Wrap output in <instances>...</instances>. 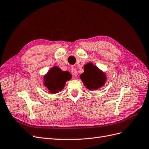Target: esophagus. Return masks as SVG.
<instances>
[{
    "mask_svg": "<svg viewBox=\"0 0 149 149\" xmlns=\"http://www.w3.org/2000/svg\"><path fill=\"white\" fill-rule=\"evenodd\" d=\"M71 73H72V74H73L74 77H77L78 76L77 71H76V70L74 68H71Z\"/></svg>",
    "mask_w": 149,
    "mask_h": 149,
    "instance_id": "esophagus-1",
    "label": "esophagus"
}]
</instances>
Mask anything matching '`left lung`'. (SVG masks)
Instances as JSON below:
<instances>
[{
  "label": "left lung",
  "mask_w": 149,
  "mask_h": 149,
  "mask_svg": "<svg viewBox=\"0 0 149 149\" xmlns=\"http://www.w3.org/2000/svg\"><path fill=\"white\" fill-rule=\"evenodd\" d=\"M84 72L80 75V78L88 89L96 90L102 87L106 81V76L98 68L91 63L85 66Z\"/></svg>",
  "instance_id": "8db88e82"
}]
</instances>
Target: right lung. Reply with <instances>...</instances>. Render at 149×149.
<instances>
[{"label":"right lung","mask_w":149,"mask_h":149,"mask_svg":"<svg viewBox=\"0 0 149 149\" xmlns=\"http://www.w3.org/2000/svg\"><path fill=\"white\" fill-rule=\"evenodd\" d=\"M71 78V74L68 71H63L60 68L55 66L44 76V85L52 94H55L61 91L66 82Z\"/></svg>","instance_id":"add662e5"}]
</instances>
